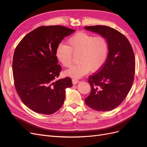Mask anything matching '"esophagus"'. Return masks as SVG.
Listing matches in <instances>:
<instances>
[{
	"label": "esophagus",
	"mask_w": 147,
	"mask_h": 147,
	"mask_svg": "<svg viewBox=\"0 0 147 147\" xmlns=\"http://www.w3.org/2000/svg\"><path fill=\"white\" fill-rule=\"evenodd\" d=\"M72 81L73 84H77L79 82V81L77 79H75V78H73L72 80Z\"/></svg>",
	"instance_id": "1"
}]
</instances>
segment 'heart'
Listing matches in <instances>:
<instances>
[{"label":"heart","mask_w":147,"mask_h":147,"mask_svg":"<svg viewBox=\"0 0 147 147\" xmlns=\"http://www.w3.org/2000/svg\"><path fill=\"white\" fill-rule=\"evenodd\" d=\"M72 54L78 55V64L65 71V75L74 78H81L88 72H96L104 65L109 54V44L102 36L79 32L70 37L67 45L60 44L55 55L57 59L65 67L72 64Z\"/></svg>","instance_id":"b5f03b06"}]
</instances>
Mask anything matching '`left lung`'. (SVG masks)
Segmentation results:
<instances>
[{
    "label": "left lung",
    "mask_w": 147,
    "mask_h": 147,
    "mask_svg": "<svg viewBox=\"0 0 147 147\" xmlns=\"http://www.w3.org/2000/svg\"><path fill=\"white\" fill-rule=\"evenodd\" d=\"M84 29L100 35L109 44L105 63L88 79L91 90L85 103L97 111H110L121 104L131 90L135 74L134 52L127 38L116 29L102 25Z\"/></svg>",
    "instance_id": "1"
}]
</instances>
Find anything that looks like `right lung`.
Masks as SVG:
<instances>
[{
    "label": "right lung",
    "mask_w": 147,
    "mask_h": 147,
    "mask_svg": "<svg viewBox=\"0 0 147 147\" xmlns=\"http://www.w3.org/2000/svg\"><path fill=\"white\" fill-rule=\"evenodd\" d=\"M75 30L63 26H41L26 35L15 49V88L21 100L35 112L51 115L64 104L65 89L72 82L69 77L55 80L61 70L55 52L63 38Z\"/></svg>",
    "instance_id": "add662e5"
}]
</instances>
